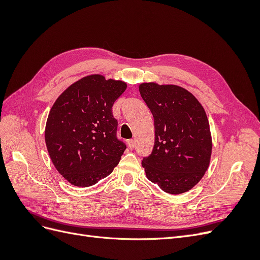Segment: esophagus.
Segmentation results:
<instances>
[{
  "instance_id": "1",
  "label": "esophagus",
  "mask_w": 260,
  "mask_h": 260,
  "mask_svg": "<svg viewBox=\"0 0 260 260\" xmlns=\"http://www.w3.org/2000/svg\"><path fill=\"white\" fill-rule=\"evenodd\" d=\"M135 145H136L135 140H129V141H128V146H129L130 149H132L133 147H135Z\"/></svg>"
}]
</instances>
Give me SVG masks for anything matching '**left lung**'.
Wrapping results in <instances>:
<instances>
[{"label": "left lung", "mask_w": 260, "mask_h": 260, "mask_svg": "<svg viewBox=\"0 0 260 260\" xmlns=\"http://www.w3.org/2000/svg\"><path fill=\"white\" fill-rule=\"evenodd\" d=\"M139 90L155 127L152 154L142 160L147 179L169 194L190 191L210 161L212 142L205 111L179 85L146 82Z\"/></svg>", "instance_id": "8db88e82"}]
</instances>
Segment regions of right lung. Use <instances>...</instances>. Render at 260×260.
<instances>
[{"label":"right lung","instance_id":"add662e5","mask_svg":"<svg viewBox=\"0 0 260 260\" xmlns=\"http://www.w3.org/2000/svg\"><path fill=\"white\" fill-rule=\"evenodd\" d=\"M125 89L123 81L90 75L55 101L45 124V144L55 168L69 183L91 186L119 162L125 144L117 139L112 107Z\"/></svg>","mask_w":260,"mask_h":260}]
</instances>
